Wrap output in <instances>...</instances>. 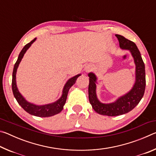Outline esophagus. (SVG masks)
I'll list each match as a JSON object with an SVG mask.
<instances>
[{"mask_svg":"<svg viewBox=\"0 0 156 156\" xmlns=\"http://www.w3.org/2000/svg\"><path fill=\"white\" fill-rule=\"evenodd\" d=\"M91 69V67H90V66H87V67H86L85 68H84V70H85L87 72H89Z\"/></svg>","mask_w":156,"mask_h":156,"instance_id":"34e87169","label":"esophagus"}]
</instances>
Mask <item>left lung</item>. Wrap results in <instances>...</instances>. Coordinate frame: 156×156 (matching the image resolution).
<instances>
[{
	"mask_svg": "<svg viewBox=\"0 0 156 156\" xmlns=\"http://www.w3.org/2000/svg\"><path fill=\"white\" fill-rule=\"evenodd\" d=\"M115 36L119 41L120 48L129 50L133 58L136 65V80L131 90L118 98L115 102L102 103L98 98L96 94V76L92 72L89 73V102L95 112L100 115L108 116L122 115L134 109L143 97L146 86L144 63L136 44L121 35L116 34Z\"/></svg>",
	"mask_w": 156,
	"mask_h": 156,
	"instance_id": "left-lung-1",
	"label": "left lung"
}]
</instances>
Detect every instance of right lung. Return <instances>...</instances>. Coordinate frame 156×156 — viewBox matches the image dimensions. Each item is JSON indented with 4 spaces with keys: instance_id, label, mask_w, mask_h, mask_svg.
Segmentation results:
<instances>
[{
    "instance_id": "add662e5",
    "label": "right lung",
    "mask_w": 156,
    "mask_h": 156,
    "mask_svg": "<svg viewBox=\"0 0 156 156\" xmlns=\"http://www.w3.org/2000/svg\"><path fill=\"white\" fill-rule=\"evenodd\" d=\"M36 40V38L31 41L30 43L26 44L20 52L19 56L18 57L17 61L16 62L14 65V70H13L12 83V91L16 100H17L18 103L20 105L21 107H22L25 112H27L31 115L38 116V117H50V116L58 114V113H59L63 109V107H64L66 102V100H67L69 90V89L75 84L77 78L79 76H81V74L79 73V74L69 79L67 81V83H65L64 87H63L61 97H60L58 100H57L56 102L43 105H37L28 102L27 100L22 96V94L20 93L19 91H18L16 84V76L17 69L18 67V66H19L20 62L21 60H22L23 56H24V54H25V52L27 51V50L31 47V44H32Z\"/></svg>"
}]
</instances>
